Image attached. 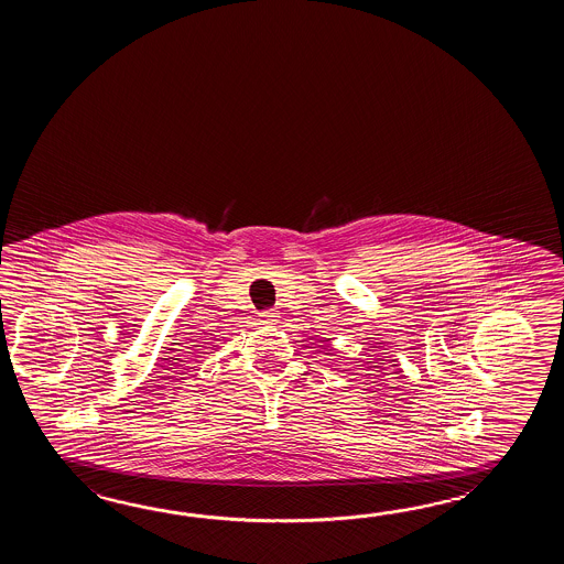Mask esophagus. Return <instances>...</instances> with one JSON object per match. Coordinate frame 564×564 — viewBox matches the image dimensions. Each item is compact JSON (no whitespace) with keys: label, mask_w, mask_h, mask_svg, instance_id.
<instances>
[{"label":"esophagus","mask_w":564,"mask_h":564,"mask_svg":"<svg viewBox=\"0 0 564 564\" xmlns=\"http://www.w3.org/2000/svg\"><path fill=\"white\" fill-rule=\"evenodd\" d=\"M276 318H278L276 311L262 312V323H265V324L276 323Z\"/></svg>","instance_id":"obj_1"}]
</instances>
